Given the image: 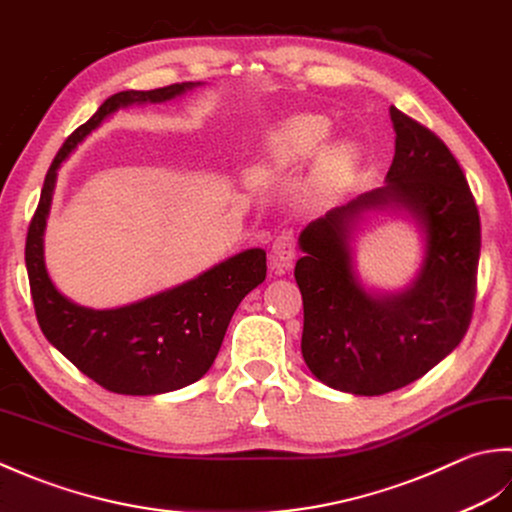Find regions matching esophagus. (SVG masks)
I'll return each mask as SVG.
<instances>
[{
	"label": "esophagus",
	"instance_id": "esophagus-1",
	"mask_svg": "<svg viewBox=\"0 0 512 512\" xmlns=\"http://www.w3.org/2000/svg\"><path fill=\"white\" fill-rule=\"evenodd\" d=\"M296 258V241H294V234L289 232V229H283L276 238L274 243H271V252H269V263L271 269L276 271V274H285V271L291 267Z\"/></svg>",
	"mask_w": 512,
	"mask_h": 512
}]
</instances>
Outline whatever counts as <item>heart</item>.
<instances>
[{
	"mask_svg": "<svg viewBox=\"0 0 512 512\" xmlns=\"http://www.w3.org/2000/svg\"><path fill=\"white\" fill-rule=\"evenodd\" d=\"M331 134V123L318 114H298L269 134L265 143L267 159L280 170L296 168V165L316 156ZM358 165V148L349 141H338L322 152L316 170V190L327 196L349 179Z\"/></svg>",
	"mask_w": 512,
	"mask_h": 512,
	"instance_id": "heart-1",
	"label": "heart"
}]
</instances>
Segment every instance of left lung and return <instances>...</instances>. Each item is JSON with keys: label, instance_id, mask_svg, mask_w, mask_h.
Instances as JSON below:
<instances>
[{"label": "left lung", "instance_id": "left-lung-1", "mask_svg": "<svg viewBox=\"0 0 512 512\" xmlns=\"http://www.w3.org/2000/svg\"><path fill=\"white\" fill-rule=\"evenodd\" d=\"M395 154L382 187L302 229L296 283L305 307L302 358L331 389L382 395L420 380L471 325L482 229L471 187L440 137L389 108ZM393 211L423 234L421 271L400 292L361 285L352 238L364 213Z\"/></svg>", "mask_w": 512, "mask_h": 512}]
</instances>
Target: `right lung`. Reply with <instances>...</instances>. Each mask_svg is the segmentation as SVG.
<instances>
[{
  "mask_svg": "<svg viewBox=\"0 0 512 512\" xmlns=\"http://www.w3.org/2000/svg\"><path fill=\"white\" fill-rule=\"evenodd\" d=\"M201 81L156 90H123L66 139L46 174L26 236V269L35 314L46 340L101 384L123 395H159L201 380L221 349L241 300L267 276L265 249L254 247L223 260L183 285L117 309H90L66 298L52 283L44 258V232L57 172L77 143L114 112L183 97Z\"/></svg>",
  "mask_w": 512,
  "mask_h": 512,
  "instance_id": "obj_1",
  "label": "right lung"
}]
</instances>
